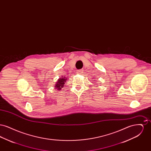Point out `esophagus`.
Segmentation results:
<instances>
[{"instance_id":"1","label":"esophagus","mask_w":151,"mask_h":151,"mask_svg":"<svg viewBox=\"0 0 151 151\" xmlns=\"http://www.w3.org/2000/svg\"><path fill=\"white\" fill-rule=\"evenodd\" d=\"M83 72V70H82V69H80V70H78V71H77V73H79V74H81L82 72Z\"/></svg>"}]
</instances>
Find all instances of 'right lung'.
<instances>
[{
	"instance_id": "obj_1",
	"label": "right lung",
	"mask_w": 151,
	"mask_h": 151,
	"mask_svg": "<svg viewBox=\"0 0 151 151\" xmlns=\"http://www.w3.org/2000/svg\"><path fill=\"white\" fill-rule=\"evenodd\" d=\"M66 80H67L65 79V78L59 79L57 83V84H56L55 88H57L58 90H61V89L62 88H63L64 84H65V82Z\"/></svg>"
}]
</instances>
